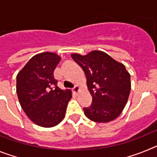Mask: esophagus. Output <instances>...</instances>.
<instances>
[{"label":"esophagus","instance_id":"obj_1","mask_svg":"<svg viewBox=\"0 0 157 157\" xmlns=\"http://www.w3.org/2000/svg\"><path fill=\"white\" fill-rule=\"evenodd\" d=\"M72 90H73V92L75 93V94H78V92L79 91V86H75V87L73 89H72Z\"/></svg>","mask_w":157,"mask_h":157}]
</instances>
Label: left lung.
<instances>
[{"label":"left lung","mask_w":157,"mask_h":157,"mask_svg":"<svg viewBox=\"0 0 157 157\" xmlns=\"http://www.w3.org/2000/svg\"><path fill=\"white\" fill-rule=\"evenodd\" d=\"M82 68L92 95L90 107L83 108L85 116L98 123L112 121L121 114L130 92V75L125 66L101 51L86 56L71 54Z\"/></svg>","instance_id":"obj_1"}]
</instances>
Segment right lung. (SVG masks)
Instances as JSON below:
<instances>
[{
	"label": "right lung",
	"instance_id": "obj_1",
	"mask_svg": "<svg viewBox=\"0 0 157 157\" xmlns=\"http://www.w3.org/2000/svg\"><path fill=\"white\" fill-rule=\"evenodd\" d=\"M59 60L60 56L53 52L37 54L16 77L19 104L29 119L40 127L59 124L72 98L71 91L59 89L54 78V70Z\"/></svg>",
	"mask_w": 157,
	"mask_h": 157
}]
</instances>
